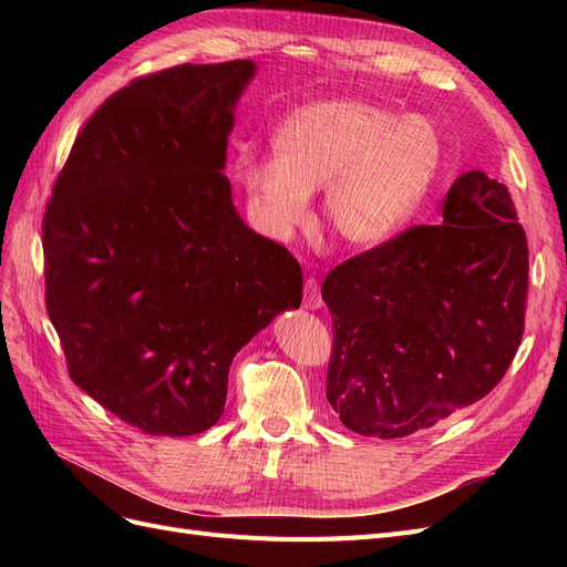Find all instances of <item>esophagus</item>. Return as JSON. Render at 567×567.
<instances>
[{
    "label": "esophagus",
    "instance_id": "esophagus-1",
    "mask_svg": "<svg viewBox=\"0 0 567 567\" xmlns=\"http://www.w3.org/2000/svg\"><path fill=\"white\" fill-rule=\"evenodd\" d=\"M307 310H321V288H319V281L315 277H310L305 281V302H302Z\"/></svg>",
    "mask_w": 567,
    "mask_h": 567
}]
</instances>
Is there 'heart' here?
I'll use <instances>...</instances> for the list:
<instances>
[{"instance_id":"heart-1","label":"heart","mask_w":567,"mask_h":567,"mask_svg":"<svg viewBox=\"0 0 567 567\" xmlns=\"http://www.w3.org/2000/svg\"><path fill=\"white\" fill-rule=\"evenodd\" d=\"M274 156L241 153L236 179L267 236L286 238L307 219L310 194L350 246L398 236L435 184L442 140L425 115H400L364 99H321L290 113L274 132Z\"/></svg>"}]
</instances>
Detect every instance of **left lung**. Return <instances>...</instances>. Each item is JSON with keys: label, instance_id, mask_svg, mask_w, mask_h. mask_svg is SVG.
I'll list each match as a JSON object with an SVG mask.
<instances>
[{"label": "left lung", "instance_id": "1", "mask_svg": "<svg viewBox=\"0 0 567 567\" xmlns=\"http://www.w3.org/2000/svg\"><path fill=\"white\" fill-rule=\"evenodd\" d=\"M326 379L342 425L394 440L427 431L504 379L525 329L527 238L508 188L456 177L442 225H419L329 271Z\"/></svg>", "mask_w": 567, "mask_h": 567}]
</instances>
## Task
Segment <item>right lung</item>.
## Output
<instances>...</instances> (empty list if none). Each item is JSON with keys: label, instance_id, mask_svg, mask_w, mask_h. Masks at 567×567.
I'll return each mask as SVG.
<instances>
[{"label": "right lung", "instance_id": "obj_1", "mask_svg": "<svg viewBox=\"0 0 567 567\" xmlns=\"http://www.w3.org/2000/svg\"><path fill=\"white\" fill-rule=\"evenodd\" d=\"M250 59L132 80L82 127L42 221L47 312L68 373L148 435L213 427L236 352L302 300L221 173Z\"/></svg>", "mask_w": 567, "mask_h": 567}]
</instances>
